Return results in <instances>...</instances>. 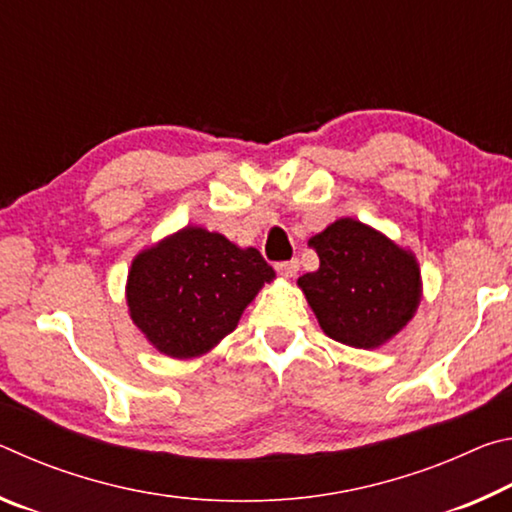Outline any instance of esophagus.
I'll use <instances>...</instances> for the list:
<instances>
[{"label":"esophagus","instance_id":"1","mask_svg":"<svg viewBox=\"0 0 512 512\" xmlns=\"http://www.w3.org/2000/svg\"><path fill=\"white\" fill-rule=\"evenodd\" d=\"M298 268H300L298 259H289V262H277L275 264V271L280 273V275H284V277H293V275L298 273Z\"/></svg>","mask_w":512,"mask_h":512}]
</instances>
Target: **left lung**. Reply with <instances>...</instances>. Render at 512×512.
Masks as SVG:
<instances>
[{"instance_id": "8db88e82", "label": "left lung", "mask_w": 512, "mask_h": 512, "mask_svg": "<svg viewBox=\"0 0 512 512\" xmlns=\"http://www.w3.org/2000/svg\"><path fill=\"white\" fill-rule=\"evenodd\" d=\"M320 266L298 280L320 327L352 348H377L420 305V268L411 253L361 221L339 219L309 239Z\"/></svg>"}]
</instances>
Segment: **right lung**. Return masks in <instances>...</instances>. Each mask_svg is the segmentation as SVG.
I'll use <instances>...</instances> for the list:
<instances>
[{
	"instance_id": "obj_1",
	"label": "right lung",
	"mask_w": 512,
	"mask_h": 512,
	"mask_svg": "<svg viewBox=\"0 0 512 512\" xmlns=\"http://www.w3.org/2000/svg\"><path fill=\"white\" fill-rule=\"evenodd\" d=\"M275 271L259 250L185 228L135 257L126 300L133 323L173 359L205 354L237 327Z\"/></svg>"
}]
</instances>
